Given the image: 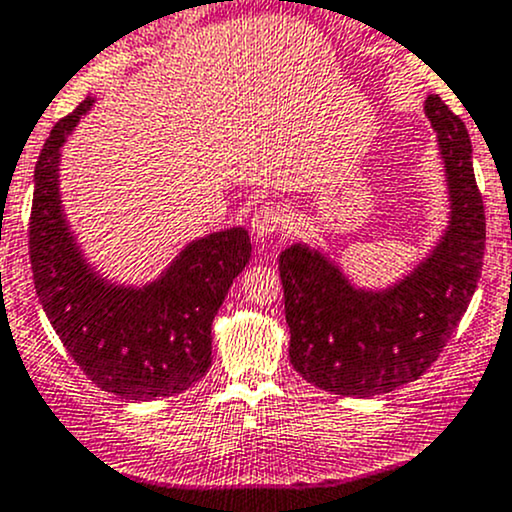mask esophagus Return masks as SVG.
Listing matches in <instances>:
<instances>
[{
	"mask_svg": "<svg viewBox=\"0 0 512 512\" xmlns=\"http://www.w3.org/2000/svg\"><path fill=\"white\" fill-rule=\"evenodd\" d=\"M285 229V219L278 207L263 205L254 217H251V232L256 239H266V236H278Z\"/></svg>",
	"mask_w": 512,
	"mask_h": 512,
	"instance_id": "obj_1",
	"label": "esophagus"
}]
</instances>
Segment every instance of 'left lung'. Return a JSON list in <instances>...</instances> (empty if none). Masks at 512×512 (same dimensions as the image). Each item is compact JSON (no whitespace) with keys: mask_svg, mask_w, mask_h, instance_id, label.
<instances>
[{"mask_svg":"<svg viewBox=\"0 0 512 512\" xmlns=\"http://www.w3.org/2000/svg\"><path fill=\"white\" fill-rule=\"evenodd\" d=\"M425 112L437 129L452 197V224L434 254L386 293H361L305 246L278 258L290 364L334 395H368L415 381L452 339L481 278L486 212L464 122L437 95Z\"/></svg>","mask_w":512,"mask_h":512,"instance_id":"1","label":"left lung"}]
</instances>
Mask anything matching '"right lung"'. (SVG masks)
<instances>
[{"label":"right lung","instance_id":"1","mask_svg":"<svg viewBox=\"0 0 512 512\" xmlns=\"http://www.w3.org/2000/svg\"><path fill=\"white\" fill-rule=\"evenodd\" d=\"M90 100L51 129L36 163L29 256L36 295L80 371L107 393L153 400L183 393L212 366V320L251 258L244 229L195 241L158 283L112 288L92 276L65 229L58 148Z\"/></svg>","mask_w":512,"mask_h":512}]
</instances>
